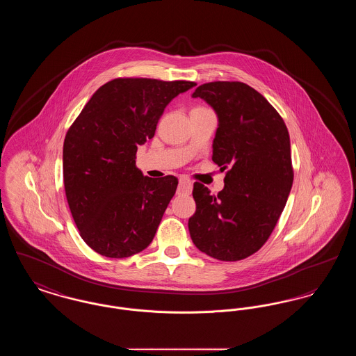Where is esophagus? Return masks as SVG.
<instances>
[{"instance_id": "34e87169", "label": "esophagus", "mask_w": 356, "mask_h": 356, "mask_svg": "<svg viewBox=\"0 0 356 356\" xmlns=\"http://www.w3.org/2000/svg\"><path fill=\"white\" fill-rule=\"evenodd\" d=\"M192 191V183L186 179V177H181L179 180V188H177V192L179 193H191Z\"/></svg>"}]
</instances>
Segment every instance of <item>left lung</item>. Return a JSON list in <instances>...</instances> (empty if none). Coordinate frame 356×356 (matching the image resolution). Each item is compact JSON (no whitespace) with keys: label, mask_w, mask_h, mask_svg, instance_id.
<instances>
[{"label":"left lung","mask_w":356,"mask_h":356,"mask_svg":"<svg viewBox=\"0 0 356 356\" xmlns=\"http://www.w3.org/2000/svg\"><path fill=\"white\" fill-rule=\"evenodd\" d=\"M192 97L218 113L212 160L227 172L218 195L193 184L191 238L211 257L243 260L264 245L287 203L293 181L287 127L264 96L240 81L207 83Z\"/></svg>","instance_id":"8db88e82"}]
</instances>
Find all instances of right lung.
I'll list each match as a JSON object with an SVG mask.
<instances>
[{"label": "right lung", "instance_id": "obj_1", "mask_svg": "<svg viewBox=\"0 0 356 356\" xmlns=\"http://www.w3.org/2000/svg\"><path fill=\"white\" fill-rule=\"evenodd\" d=\"M193 81L119 77L100 86L64 140V186L80 236L97 254L129 257L145 250L173 197L177 179L136 167L165 106Z\"/></svg>", "mask_w": 356, "mask_h": 356}]
</instances>
